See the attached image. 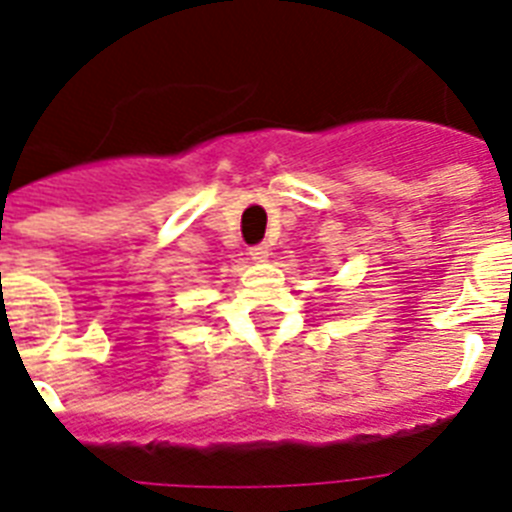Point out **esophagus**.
I'll use <instances>...</instances> for the list:
<instances>
[{
	"label": "esophagus",
	"instance_id": "obj_1",
	"mask_svg": "<svg viewBox=\"0 0 512 512\" xmlns=\"http://www.w3.org/2000/svg\"><path fill=\"white\" fill-rule=\"evenodd\" d=\"M268 244H255V247H249V257L255 260V263H263V260H268Z\"/></svg>",
	"mask_w": 512,
	"mask_h": 512
}]
</instances>
